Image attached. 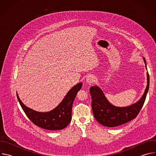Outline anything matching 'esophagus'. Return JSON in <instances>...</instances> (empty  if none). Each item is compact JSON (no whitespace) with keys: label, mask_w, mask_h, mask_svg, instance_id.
Segmentation results:
<instances>
[{"label":"esophagus","mask_w":156,"mask_h":156,"mask_svg":"<svg viewBox=\"0 0 156 156\" xmlns=\"http://www.w3.org/2000/svg\"><path fill=\"white\" fill-rule=\"evenodd\" d=\"M86 83L88 84H92L95 81V77L93 75H88L86 78Z\"/></svg>","instance_id":"1"}]
</instances>
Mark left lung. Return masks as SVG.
Instances as JSON below:
<instances>
[{"instance_id": "1", "label": "left lung", "mask_w": 156, "mask_h": 156, "mask_svg": "<svg viewBox=\"0 0 156 156\" xmlns=\"http://www.w3.org/2000/svg\"><path fill=\"white\" fill-rule=\"evenodd\" d=\"M144 61L146 66V60ZM147 84L142 98L136 103L126 107H115L108 102L103 92L98 86L90 89L91 96V106L96 120L101 125L107 127H115L125 124L135 119L144 103L149 87V75L147 73Z\"/></svg>"}]
</instances>
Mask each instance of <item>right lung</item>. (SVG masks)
Returning a JSON list of instances; mask_svg holds the SVG:
<instances>
[{"label":"right lung","instance_id":"right-lung-1","mask_svg":"<svg viewBox=\"0 0 156 156\" xmlns=\"http://www.w3.org/2000/svg\"><path fill=\"white\" fill-rule=\"evenodd\" d=\"M82 83L73 86L65 96L59 105L48 112H39L27 107L16 96L27 116L36 126L49 130L62 129L68 126L72 120V110L77 93L81 90Z\"/></svg>","mask_w":156,"mask_h":156}]
</instances>
